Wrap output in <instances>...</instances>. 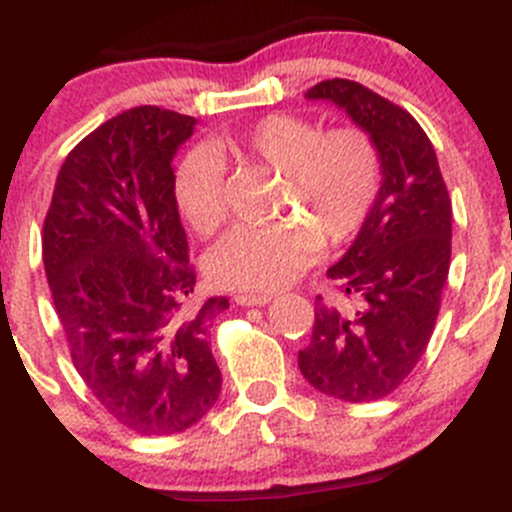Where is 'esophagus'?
Returning a JSON list of instances; mask_svg holds the SVG:
<instances>
[{"label":"esophagus","instance_id":"obj_1","mask_svg":"<svg viewBox=\"0 0 512 512\" xmlns=\"http://www.w3.org/2000/svg\"><path fill=\"white\" fill-rule=\"evenodd\" d=\"M235 301H238L240 306H265L270 304L272 297L270 294H238Z\"/></svg>","mask_w":512,"mask_h":512}]
</instances>
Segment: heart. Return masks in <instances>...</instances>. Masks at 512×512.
Here are the masks:
<instances>
[{
  "label": "heart",
  "instance_id": "obj_1",
  "mask_svg": "<svg viewBox=\"0 0 512 512\" xmlns=\"http://www.w3.org/2000/svg\"><path fill=\"white\" fill-rule=\"evenodd\" d=\"M228 157L282 174L277 213L289 215L270 225H238L211 250V277L240 292H277L316 260L324 240H351L373 213L383 184L378 147L363 129L324 132L306 117L270 115L245 132L215 137L213 152L191 149L176 166V208L203 238L228 215Z\"/></svg>",
  "mask_w": 512,
  "mask_h": 512
}]
</instances>
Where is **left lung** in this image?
<instances>
[{"label":"left lung","instance_id":"8db88e82","mask_svg":"<svg viewBox=\"0 0 512 512\" xmlns=\"http://www.w3.org/2000/svg\"><path fill=\"white\" fill-rule=\"evenodd\" d=\"M306 98L333 102L373 139L383 184L358 238L326 272L355 309L316 297L299 370L328 397L375 402L412 373L437 324L451 262L449 191L432 142L407 110L346 78L321 80Z\"/></svg>","mask_w":512,"mask_h":512}]
</instances>
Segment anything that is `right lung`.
Segmentation results:
<instances>
[{
	"instance_id": "add662e5",
	"label": "right lung",
	"mask_w": 512,
	"mask_h": 512,
	"mask_svg": "<svg viewBox=\"0 0 512 512\" xmlns=\"http://www.w3.org/2000/svg\"><path fill=\"white\" fill-rule=\"evenodd\" d=\"M196 120L154 105L73 147L43 220V267L75 370L142 437L193 427L220 395L211 326L228 299L193 301L174 198L176 149Z\"/></svg>"
}]
</instances>
